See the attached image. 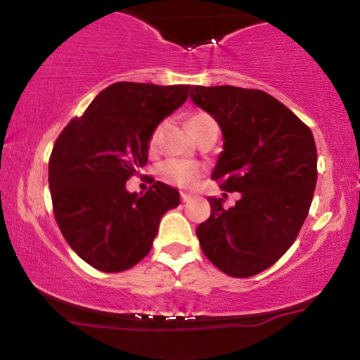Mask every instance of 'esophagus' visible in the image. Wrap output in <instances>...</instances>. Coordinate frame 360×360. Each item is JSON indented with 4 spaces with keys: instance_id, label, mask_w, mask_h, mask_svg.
<instances>
[{
    "instance_id": "1",
    "label": "esophagus",
    "mask_w": 360,
    "mask_h": 360,
    "mask_svg": "<svg viewBox=\"0 0 360 360\" xmlns=\"http://www.w3.org/2000/svg\"><path fill=\"white\" fill-rule=\"evenodd\" d=\"M191 200H193L191 194H188V193H181V201H183V203H188V201H191Z\"/></svg>"
}]
</instances>
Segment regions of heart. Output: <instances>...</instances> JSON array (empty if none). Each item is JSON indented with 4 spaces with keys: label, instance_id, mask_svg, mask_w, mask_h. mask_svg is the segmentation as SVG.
Masks as SVG:
<instances>
[{
    "label": "heart",
    "instance_id": "heart-1",
    "mask_svg": "<svg viewBox=\"0 0 360 360\" xmlns=\"http://www.w3.org/2000/svg\"><path fill=\"white\" fill-rule=\"evenodd\" d=\"M213 122V118L206 113H191L186 120L188 128L191 130V134L196 137L200 134V130L206 123ZM157 134H159V128L152 135V143L155 142ZM159 174L166 183L177 184V186H193L198 183L200 176L203 174V167L196 162H188V160H169V162L162 164L159 169Z\"/></svg>",
    "mask_w": 360,
    "mask_h": 360
}]
</instances>
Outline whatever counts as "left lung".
<instances>
[{
	"mask_svg": "<svg viewBox=\"0 0 360 360\" xmlns=\"http://www.w3.org/2000/svg\"><path fill=\"white\" fill-rule=\"evenodd\" d=\"M189 98L221 128L212 177L223 191L240 193L230 208L223 198H208L212 214L196 229L201 250L225 274L250 278L283 257L307 220L316 186L315 139L264 91L193 86Z\"/></svg>",
	"mask_w": 360,
	"mask_h": 360,
	"instance_id": "8db88e82",
	"label": "left lung"
}]
</instances>
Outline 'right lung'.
Returning a JSON list of instances; mask_svg holds the SVG:
<instances>
[{"label": "right lung", "instance_id": "1", "mask_svg": "<svg viewBox=\"0 0 360 360\" xmlns=\"http://www.w3.org/2000/svg\"><path fill=\"white\" fill-rule=\"evenodd\" d=\"M189 89L115 82L56 140L49 160L53 214L71 249L94 269L120 272L140 262L162 214L179 205V191L160 181L146 194L125 184L147 164L157 125L188 100Z\"/></svg>", "mask_w": 360, "mask_h": 360}]
</instances>
